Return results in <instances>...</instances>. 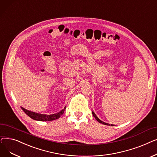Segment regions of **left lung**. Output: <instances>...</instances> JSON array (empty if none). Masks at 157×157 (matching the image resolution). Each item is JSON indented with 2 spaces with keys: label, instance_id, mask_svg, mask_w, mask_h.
<instances>
[{
  "label": "left lung",
  "instance_id": "8db88e82",
  "mask_svg": "<svg viewBox=\"0 0 157 157\" xmlns=\"http://www.w3.org/2000/svg\"><path fill=\"white\" fill-rule=\"evenodd\" d=\"M92 114H93V116L95 117V119H96L97 121H98L99 123H102V124H105V125H111V126H114V124H109V123H105V122H103V121H101L100 119L97 117L96 116V114H94V113L93 111H92Z\"/></svg>",
  "mask_w": 157,
  "mask_h": 157
}]
</instances>
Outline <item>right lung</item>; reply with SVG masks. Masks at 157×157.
<instances>
[{"instance_id": "1", "label": "right lung", "mask_w": 157, "mask_h": 157, "mask_svg": "<svg viewBox=\"0 0 157 157\" xmlns=\"http://www.w3.org/2000/svg\"><path fill=\"white\" fill-rule=\"evenodd\" d=\"M21 109L28 116H29L30 117L34 119V120L41 121H53V120H55V119H57L60 117V116L63 114L65 110V109H66V107L62 110L59 112V113L54 114H50V115L34 113V112L29 111L23 107H21Z\"/></svg>"}]
</instances>
